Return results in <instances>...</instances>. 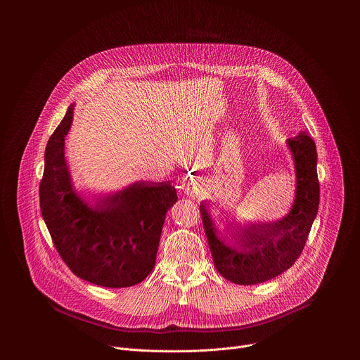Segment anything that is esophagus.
Returning <instances> with one entry per match:
<instances>
[{
  "label": "esophagus",
  "instance_id": "34e87169",
  "mask_svg": "<svg viewBox=\"0 0 360 360\" xmlns=\"http://www.w3.org/2000/svg\"><path fill=\"white\" fill-rule=\"evenodd\" d=\"M202 189V182L198 178H186L185 179V192L188 195H198V192Z\"/></svg>",
  "mask_w": 360,
  "mask_h": 360
}]
</instances>
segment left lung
Returning <instances> with one entry per match:
<instances>
[{
	"instance_id": "left-lung-1",
	"label": "left lung",
	"mask_w": 360,
	"mask_h": 360,
	"mask_svg": "<svg viewBox=\"0 0 360 360\" xmlns=\"http://www.w3.org/2000/svg\"><path fill=\"white\" fill-rule=\"evenodd\" d=\"M288 145L296 168V198L283 219L237 226L236 230L232 226V245H228L217 236L207 207L200 203L202 224L215 268L233 283L255 285L281 275L297 261L309 236L319 208L316 145L304 132L289 138Z\"/></svg>"
}]
</instances>
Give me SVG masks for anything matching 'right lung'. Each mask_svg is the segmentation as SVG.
Returning <instances> with one entry per match:
<instances>
[{
    "label": "right lung",
    "instance_id": "add662e5",
    "mask_svg": "<svg viewBox=\"0 0 360 360\" xmlns=\"http://www.w3.org/2000/svg\"><path fill=\"white\" fill-rule=\"evenodd\" d=\"M71 105L49 136L39 207L54 246L78 278L104 288L142 282L155 266L165 215L176 202L169 182H138L88 207L72 189L64 158Z\"/></svg>",
    "mask_w": 360,
    "mask_h": 360
}]
</instances>
